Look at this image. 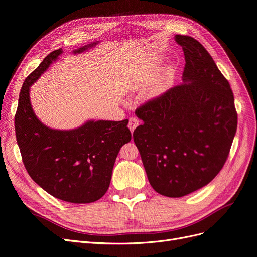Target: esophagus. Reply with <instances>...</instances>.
I'll return each mask as SVG.
<instances>
[{
  "label": "esophagus",
  "instance_id": "obj_1",
  "mask_svg": "<svg viewBox=\"0 0 257 257\" xmlns=\"http://www.w3.org/2000/svg\"><path fill=\"white\" fill-rule=\"evenodd\" d=\"M139 125H140V120H139L137 117L132 116V117H130V118H129V124H128V127H129V129L131 130V132H133V131H134V129H136Z\"/></svg>",
  "mask_w": 257,
  "mask_h": 257
}]
</instances>
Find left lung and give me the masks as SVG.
Returning <instances> with one entry per match:
<instances>
[{"label": "left lung", "instance_id": "left-lung-1", "mask_svg": "<svg viewBox=\"0 0 257 257\" xmlns=\"http://www.w3.org/2000/svg\"><path fill=\"white\" fill-rule=\"evenodd\" d=\"M185 66L183 83L140 106L133 132L153 190L179 198L208 184L222 170L235 136L230 84L210 54L191 36L176 35Z\"/></svg>", "mask_w": 257, "mask_h": 257}]
</instances>
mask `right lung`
<instances>
[{
	"label": "right lung",
	"mask_w": 257,
	"mask_h": 257,
	"mask_svg": "<svg viewBox=\"0 0 257 257\" xmlns=\"http://www.w3.org/2000/svg\"><path fill=\"white\" fill-rule=\"evenodd\" d=\"M61 53L62 49L51 52L26 78L15 116L16 136L24 166L33 181L62 201L91 203L107 192L118 151L131 141V132L128 119L87 120L76 129L56 130L37 118L30 102V86Z\"/></svg>",
	"instance_id": "1"
}]
</instances>
